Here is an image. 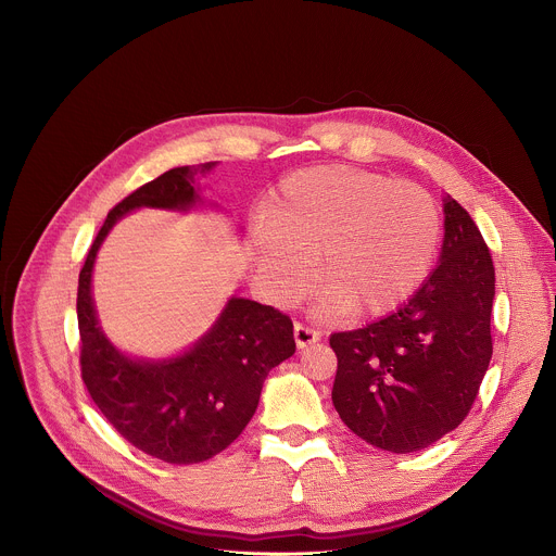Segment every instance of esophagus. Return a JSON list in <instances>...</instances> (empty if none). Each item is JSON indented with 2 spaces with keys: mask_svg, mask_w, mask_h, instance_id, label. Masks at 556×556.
Returning <instances> with one entry per match:
<instances>
[{
  "mask_svg": "<svg viewBox=\"0 0 556 556\" xmlns=\"http://www.w3.org/2000/svg\"><path fill=\"white\" fill-rule=\"evenodd\" d=\"M294 340H296L299 349H307L309 344L320 340V331L309 327V325H305V323H296L294 325Z\"/></svg>",
  "mask_w": 556,
  "mask_h": 556,
  "instance_id": "34e87169",
  "label": "esophagus"
}]
</instances>
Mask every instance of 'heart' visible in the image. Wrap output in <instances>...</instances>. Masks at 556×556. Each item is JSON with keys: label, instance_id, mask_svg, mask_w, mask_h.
Masks as SVG:
<instances>
[{"label": "heart", "instance_id": "1", "mask_svg": "<svg viewBox=\"0 0 556 556\" xmlns=\"http://www.w3.org/2000/svg\"><path fill=\"white\" fill-rule=\"evenodd\" d=\"M442 238L435 197L414 184L353 166L288 175L255 229L260 268L283 301L301 299L316 257L325 312L381 316L429 277Z\"/></svg>", "mask_w": 556, "mask_h": 556}]
</instances>
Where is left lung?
I'll return each instance as SVG.
<instances>
[{"mask_svg":"<svg viewBox=\"0 0 556 556\" xmlns=\"http://www.w3.org/2000/svg\"><path fill=\"white\" fill-rule=\"evenodd\" d=\"M494 294L490 249L446 197L442 255L418 292L390 316L329 338L342 422L390 453L422 451L457 429L492 359Z\"/></svg>","mask_w":556,"mask_h":556,"instance_id":"1","label":"left lung"}]
</instances>
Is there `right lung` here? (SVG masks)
<instances>
[{
    "label": "right lung",
    "instance_id": "add662e5",
    "mask_svg": "<svg viewBox=\"0 0 556 556\" xmlns=\"http://www.w3.org/2000/svg\"><path fill=\"white\" fill-rule=\"evenodd\" d=\"M216 162L177 166L116 203L103 220L77 281L79 366L103 418L138 451L166 464H201L225 451L253 418L264 379L294 355L290 316L233 296L216 325L184 355L147 362L118 353L97 325L90 277L112 225L136 207L190 210L194 177Z\"/></svg>",
    "mask_w": 556,
    "mask_h": 556
}]
</instances>
